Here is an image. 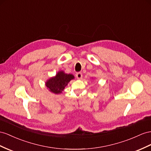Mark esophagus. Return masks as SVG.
Returning a JSON list of instances; mask_svg holds the SVG:
<instances>
[{"mask_svg": "<svg viewBox=\"0 0 151 151\" xmlns=\"http://www.w3.org/2000/svg\"><path fill=\"white\" fill-rule=\"evenodd\" d=\"M76 77L77 79H81L82 78V73H80V72L77 73L76 74Z\"/></svg>", "mask_w": 151, "mask_h": 151, "instance_id": "34e87169", "label": "esophagus"}]
</instances>
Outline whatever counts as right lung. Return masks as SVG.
Listing matches in <instances>:
<instances>
[{
	"label": "right lung",
	"instance_id": "1",
	"mask_svg": "<svg viewBox=\"0 0 151 151\" xmlns=\"http://www.w3.org/2000/svg\"><path fill=\"white\" fill-rule=\"evenodd\" d=\"M73 78L74 76L73 75L65 74L64 71H59L55 77L50 78L46 83V86L53 93L59 94L64 89L68 82Z\"/></svg>",
	"mask_w": 151,
	"mask_h": 151
}]
</instances>
